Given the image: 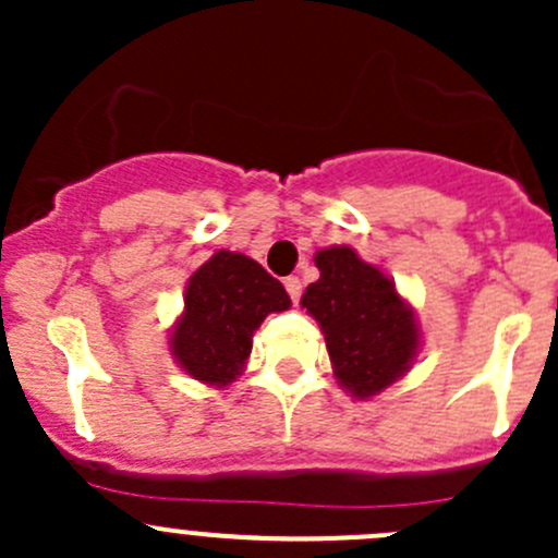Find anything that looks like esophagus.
Returning a JSON list of instances; mask_svg holds the SVG:
<instances>
[{"mask_svg":"<svg viewBox=\"0 0 558 558\" xmlns=\"http://www.w3.org/2000/svg\"><path fill=\"white\" fill-rule=\"evenodd\" d=\"M286 291H289V296H291V302H300V296H302V280L300 278H286Z\"/></svg>","mask_w":558,"mask_h":558,"instance_id":"esophagus-1","label":"esophagus"}]
</instances>
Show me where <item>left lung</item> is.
Here are the masks:
<instances>
[{
  "instance_id": "1",
  "label": "left lung",
  "mask_w": 558,
  "mask_h": 558,
  "mask_svg": "<svg viewBox=\"0 0 558 558\" xmlns=\"http://www.w3.org/2000/svg\"><path fill=\"white\" fill-rule=\"evenodd\" d=\"M315 267L320 278L307 286L302 307L324 331L337 384L351 397H375L402 378L418 353L413 307L353 247H324Z\"/></svg>"
}]
</instances>
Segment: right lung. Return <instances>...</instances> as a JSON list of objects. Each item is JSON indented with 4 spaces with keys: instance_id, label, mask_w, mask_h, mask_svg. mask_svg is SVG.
<instances>
[{
    "instance_id": "add662e5",
    "label": "right lung",
    "mask_w": 558,
    "mask_h": 558,
    "mask_svg": "<svg viewBox=\"0 0 558 558\" xmlns=\"http://www.w3.org/2000/svg\"><path fill=\"white\" fill-rule=\"evenodd\" d=\"M289 305L280 280L262 264L218 251L185 286V311L170 337L174 362L202 384L229 386L243 373L258 324Z\"/></svg>"
}]
</instances>
